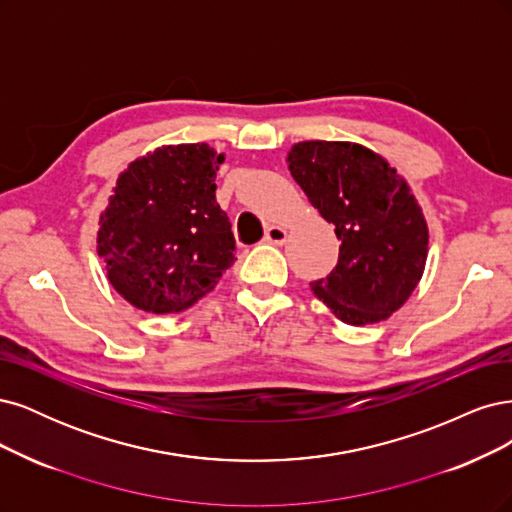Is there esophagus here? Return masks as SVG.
Instances as JSON below:
<instances>
[{"label": "esophagus", "instance_id": "34e87169", "mask_svg": "<svg viewBox=\"0 0 512 512\" xmlns=\"http://www.w3.org/2000/svg\"><path fill=\"white\" fill-rule=\"evenodd\" d=\"M266 240H268L270 244H283V242L287 240V229H285V227H280V225H272V227H268Z\"/></svg>", "mask_w": 512, "mask_h": 512}]
</instances>
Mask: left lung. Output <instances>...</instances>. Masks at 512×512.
<instances>
[{"label": "left lung", "instance_id": "obj_1", "mask_svg": "<svg viewBox=\"0 0 512 512\" xmlns=\"http://www.w3.org/2000/svg\"><path fill=\"white\" fill-rule=\"evenodd\" d=\"M289 170L310 204L336 225V268L310 289L349 325L387 319L415 291L427 259V225L406 180L351 142H300Z\"/></svg>", "mask_w": 512, "mask_h": 512}]
</instances>
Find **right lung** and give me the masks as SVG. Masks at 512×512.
Returning <instances> with one entry per match:
<instances>
[{
    "instance_id": "obj_1",
    "label": "right lung",
    "mask_w": 512,
    "mask_h": 512,
    "mask_svg": "<svg viewBox=\"0 0 512 512\" xmlns=\"http://www.w3.org/2000/svg\"><path fill=\"white\" fill-rule=\"evenodd\" d=\"M223 161L208 144L163 146L119 176L97 255L129 304L153 315L180 312L232 268V223L214 197Z\"/></svg>"
}]
</instances>
